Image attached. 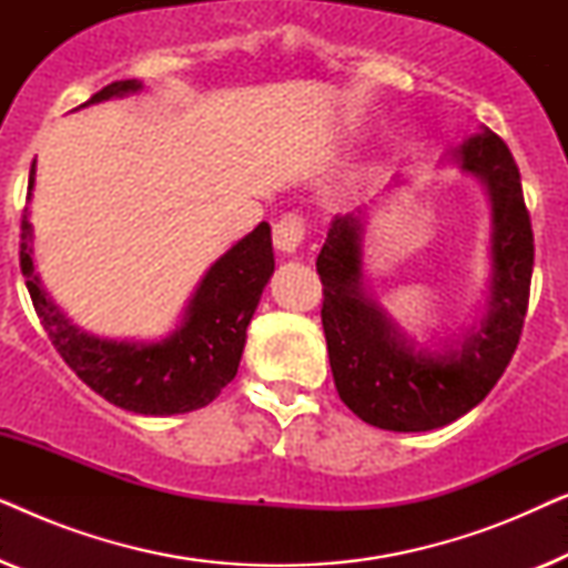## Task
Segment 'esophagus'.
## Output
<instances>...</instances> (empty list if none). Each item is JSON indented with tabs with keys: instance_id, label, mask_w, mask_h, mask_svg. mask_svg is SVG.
<instances>
[{
	"instance_id": "34e87169",
	"label": "esophagus",
	"mask_w": 568,
	"mask_h": 568,
	"mask_svg": "<svg viewBox=\"0 0 568 568\" xmlns=\"http://www.w3.org/2000/svg\"><path fill=\"white\" fill-rule=\"evenodd\" d=\"M302 240H305V220L300 214H284L274 224V245L278 253L294 255L300 251Z\"/></svg>"
}]
</instances>
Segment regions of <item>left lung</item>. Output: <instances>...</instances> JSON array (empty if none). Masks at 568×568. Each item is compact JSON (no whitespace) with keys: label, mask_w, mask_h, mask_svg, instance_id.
<instances>
[{"label":"left lung","mask_w":568,"mask_h":568,"mask_svg":"<svg viewBox=\"0 0 568 568\" xmlns=\"http://www.w3.org/2000/svg\"><path fill=\"white\" fill-rule=\"evenodd\" d=\"M449 160L484 183L491 206L488 292L460 333L437 348L418 346L367 292V206L333 220L315 263L336 390L377 429L429 432L468 414L504 375L523 333L535 247L515 158L491 129L480 126L449 152Z\"/></svg>","instance_id":"left-lung-1"}]
</instances>
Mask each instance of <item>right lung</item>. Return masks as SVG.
I'll return each instance as SVG.
<instances>
[{
    "label": "right lung",
    "instance_id": "add662e5",
    "mask_svg": "<svg viewBox=\"0 0 568 568\" xmlns=\"http://www.w3.org/2000/svg\"><path fill=\"white\" fill-rule=\"evenodd\" d=\"M144 84L119 80L95 92L88 103L136 95ZM36 189V160L30 168L28 201ZM30 209L22 214L20 268L33 307L51 344L84 385L108 403L142 416H173L204 408L237 375L247 323L274 274L271 227L261 222L227 253L220 255L193 290L178 325L160 341L100 338L82 331L43 290L33 263Z\"/></svg>",
    "mask_w": 568,
    "mask_h": 568
}]
</instances>
